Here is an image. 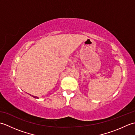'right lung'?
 Masks as SVG:
<instances>
[{
	"label": "right lung",
	"mask_w": 135,
	"mask_h": 135,
	"mask_svg": "<svg viewBox=\"0 0 135 135\" xmlns=\"http://www.w3.org/2000/svg\"><path fill=\"white\" fill-rule=\"evenodd\" d=\"M33 97H35V98H38V97H36V96H33Z\"/></svg>",
	"instance_id": "1"
}]
</instances>
